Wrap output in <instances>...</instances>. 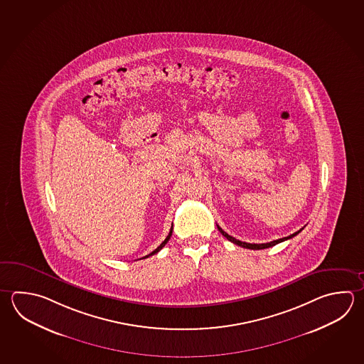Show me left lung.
Listing matches in <instances>:
<instances>
[{
    "label": "left lung",
    "mask_w": 364,
    "mask_h": 364,
    "mask_svg": "<svg viewBox=\"0 0 364 364\" xmlns=\"http://www.w3.org/2000/svg\"><path fill=\"white\" fill-rule=\"evenodd\" d=\"M218 228H219L220 233L223 234L228 240L233 242L234 245H237V246L248 248V250H264V248L273 247V246L278 245V243H281V242H284V240H289V238H294L295 235H297V234L300 233L302 229H304V228H302L300 230H297L296 233L291 234V235L284 237V238H281V240H273V242H269V243H259V245H257V243H247V242H242V240H235V238L232 237V235H229V234L225 233V232H224L219 225H218Z\"/></svg>",
    "instance_id": "8db88e82"
}]
</instances>
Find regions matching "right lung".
<instances>
[{
  "mask_svg": "<svg viewBox=\"0 0 364 364\" xmlns=\"http://www.w3.org/2000/svg\"><path fill=\"white\" fill-rule=\"evenodd\" d=\"M171 234H172V228H171V230H170V233H168V235H167V237H166V240H164V242H162V243H161V245H159V246H158V247L156 248V250H154V251H153V252H151V254H149V255H146V256H144V257H143V259H146V257H149V256H151V255L157 254L158 251H161V250H162V248L165 247L166 243H167V242H168V240H170V238H171Z\"/></svg>",
  "mask_w": 364,
  "mask_h": 364,
  "instance_id": "1",
  "label": "right lung"
}]
</instances>
